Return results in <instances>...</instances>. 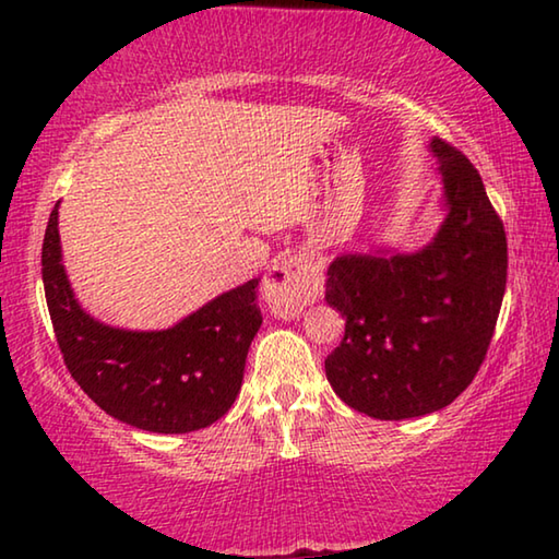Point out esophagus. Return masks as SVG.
I'll return each instance as SVG.
<instances>
[{"label":"esophagus","instance_id":"1","mask_svg":"<svg viewBox=\"0 0 559 559\" xmlns=\"http://www.w3.org/2000/svg\"><path fill=\"white\" fill-rule=\"evenodd\" d=\"M320 269L313 259L290 257L278 261L263 281V293L271 313L278 318H296L300 310L320 296Z\"/></svg>","mask_w":559,"mask_h":559}]
</instances>
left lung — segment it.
Returning a JSON list of instances; mask_svg holds the SVG:
<instances>
[{
    "instance_id": "left-lung-1",
    "label": "left lung",
    "mask_w": 559,
    "mask_h": 559,
    "mask_svg": "<svg viewBox=\"0 0 559 559\" xmlns=\"http://www.w3.org/2000/svg\"><path fill=\"white\" fill-rule=\"evenodd\" d=\"M447 222L427 249L340 257L325 300L345 335L325 359L347 406L374 419H409L451 404L473 382L493 340L508 276V241L471 159L433 138Z\"/></svg>"
}]
</instances>
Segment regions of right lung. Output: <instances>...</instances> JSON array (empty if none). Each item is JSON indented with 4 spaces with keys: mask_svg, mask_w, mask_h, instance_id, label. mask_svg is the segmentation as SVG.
Listing matches in <instances>:
<instances>
[{
    "mask_svg": "<svg viewBox=\"0 0 559 559\" xmlns=\"http://www.w3.org/2000/svg\"><path fill=\"white\" fill-rule=\"evenodd\" d=\"M46 306L63 362L103 412L155 433L214 424L241 390L249 345L261 328L259 278L155 333L103 325L81 310L61 266L59 204L44 234Z\"/></svg>",
    "mask_w": 559,
    "mask_h": 559,
    "instance_id": "1",
    "label": "right lung"
}]
</instances>
